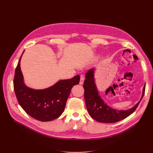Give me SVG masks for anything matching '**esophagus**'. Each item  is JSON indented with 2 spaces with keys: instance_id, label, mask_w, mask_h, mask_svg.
<instances>
[{
  "instance_id": "1",
  "label": "esophagus",
  "mask_w": 153,
  "mask_h": 153,
  "mask_svg": "<svg viewBox=\"0 0 153 153\" xmlns=\"http://www.w3.org/2000/svg\"><path fill=\"white\" fill-rule=\"evenodd\" d=\"M85 80V77L84 75H81L80 76V85H82L83 84H84V81Z\"/></svg>"
}]
</instances>
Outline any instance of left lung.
I'll use <instances>...</instances> for the list:
<instances>
[{
	"mask_svg": "<svg viewBox=\"0 0 153 153\" xmlns=\"http://www.w3.org/2000/svg\"><path fill=\"white\" fill-rule=\"evenodd\" d=\"M95 69L92 68L85 73V79L84 82L85 105L89 115L96 121L105 123H116L126 118L139 105L145 93L146 85L143 86L140 101L133 107L128 110L115 109L106 104L99 94L94 80Z\"/></svg>",
	"mask_w": 153,
	"mask_h": 153,
	"instance_id": "obj_1",
	"label": "left lung"
}]
</instances>
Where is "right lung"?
<instances>
[{"label":"right lung","mask_w":153,"mask_h":153,"mask_svg":"<svg viewBox=\"0 0 153 153\" xmlns=\"http://www.w3.org/2000/svg\"><path fill=\"white\" fill-rule=\"evenodd\" d=\"M24 52L18 61L13 81L18 103L32 117L43 122L52 121L59 117L64 111L71 88L79 84L80 75L70 79L60 80L46 89H32L25 85L20 68L21 58Z\"/></svg>","instance_id":"1"}]
</instances>
